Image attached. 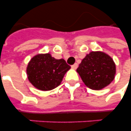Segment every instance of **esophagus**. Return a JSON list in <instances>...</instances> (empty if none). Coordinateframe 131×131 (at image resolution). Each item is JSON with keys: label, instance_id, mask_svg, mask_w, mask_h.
I'll return each instance as SVG.
<instances>
[{"label": "esophagus", "instance_id": "34e87169", "mask_svg": "<svg viewBox=\"0 0 131 131\" xmlns=\"http://www.w3.org/2000/svg\"><path fill=\"white\" fill-rule=\"evenodd\" d=\"M78 67V64L77 63H75L73 65L71 66V68L73 69H76Z\"/></svg>", "mask_w": 131, "mask_h": 131}]
</instances>
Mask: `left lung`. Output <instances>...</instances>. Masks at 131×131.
<instances>
[{"label":"left lung","instance_id":"obj_1","mask_svg":"<svg viewBox=\"0 0 131 131\" xmlns=\"http://www.w3.org/2000/svg\"><path fill=\"white\" fill-rule=\"evenodd\" d=\"M77 72L87 87L99 90L111 84L116 75V64L103 51H91L82 60Z\"/></svg>","mask_w":131,"mask_h":131}]
</instances>
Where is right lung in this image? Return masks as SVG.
<instances>
[{"label":"right lung","instance_id":"1","mask_svg":"<svg viewBox=\"0 0 131 131\" xmlns=\"http://www.w3.org/2000/svg\"><path fill=\"white\" fill-rule=\"evenodd\" d=\"M71 69L64 59H56L49 53H38L28 64L26 74L31 84L42 91L51 90L61 84Z\"/></svg>","mask_w":131,"mask_h":131}]
</instances>
